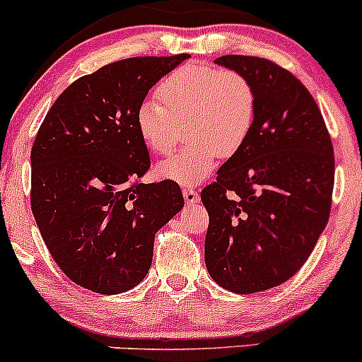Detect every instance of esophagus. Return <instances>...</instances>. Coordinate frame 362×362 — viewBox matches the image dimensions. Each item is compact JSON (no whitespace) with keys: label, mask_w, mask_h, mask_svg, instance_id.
I'll list each match as a JSON object with an SVG mask.
<instances>
[{"label":"esophagus","mask_w":362,"mask_h":362,"mask_svg":"<svg viewBox=\"0 0 362 362\" xmlns=\"http://www.w3.org/2000/svg\"><path fill=\"white\" fill-rule=\"evenodd\" d=\"M184 199L187 204H195L199 201V192L192 187H187V189H184Z\"/></svg>","instance_id":"1"}]
</instances>
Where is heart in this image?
<instances>
[{"mask_svg": "<svg viewBox=\"0 0 362 362\" xmlns=\"http://www.w3.org/2000/svg\"><path fill=\"white\" fill-rule=\"evenodd\" d=\"M155 100L136 112V127L155 155L167 156L180 141V126L190 141L158 167V175L192 185L213 172L218 158H231L245 146L257 115L252 81L233 69L185 64L158 85Z\"/></svg>", "mask_w": 362, "mask_h": 362, "instance_id": "b5f03b06", "label": "heart"}]
</instances>
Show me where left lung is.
<instances>
[{
    "label": "left lung",
    "mask_w": 362,
    "mask_h": 362,
    "mask_svg": "<svg viewBox=\"0 0 362 362\" xmlns=\"http://www.w3.org/2000/svg\"><path fill=\"white\" fill-rule=\"evenodd\" d=\"M216 64L252 81L257 115L245 146L201 192L206 267L224 289L260 293L293 277L313 252L330 216L334 146L317 102L288 69L236 54Z\"/></svg>",
    "instance_id": "1"
}]
</instances>
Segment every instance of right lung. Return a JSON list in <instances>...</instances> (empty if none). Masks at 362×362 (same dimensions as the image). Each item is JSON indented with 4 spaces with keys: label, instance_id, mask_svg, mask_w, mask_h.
Listing matches in <instances>:
<instances>
[{
    "label": "right lung",
    "instance_id": "1",
    "mask_svg": "<svg viewBox=\"0 0 362 362\" xmlns=\"http://www.w3.org/2000/svg\"><path fill=\"white\" fill-rule=\"evenodd\" d=\"M189 54L129 57L78 78L54 102L30 153V204L54 262L100 294L132 289L155 233L184 207L173 180L141 184L151 167L136 127L148 91Z\"/></svg>",
    "mask_w": 362,
    "mask_h": 362
}]
</instances>
